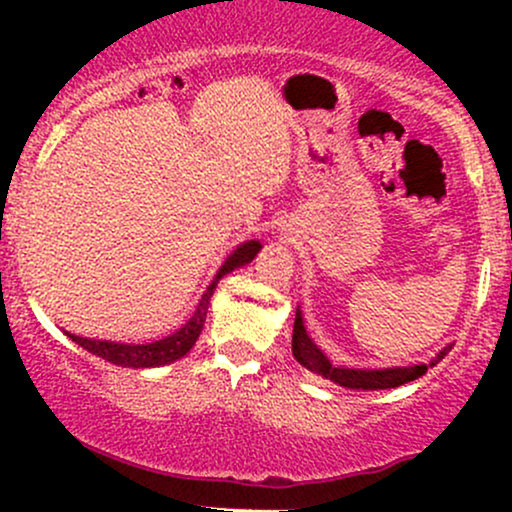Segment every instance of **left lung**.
I'll return each instance as SVG.
<instances>
[{
	"label": "left lung",
	"instance_id": "left-lung-1",
	"mask_svg": "<svg viewBox=\"0 0 512 512\" xmlns=\"http://www.w3.org/2000/svg\"><path fill=\"white\" fill-rule=\"evenodd\" d=\"M293 356L301 363L303 368L313 370V373L322 375V378L332 380V383L349 387V390H387V387H399L411 380L421 378L426 373V366H409V368H385V370H356V368H339L332 366L330 358L322 354L320 349L313 344V339L308 337L303 327L301 313H296V322H293ZM452 346H445L440 354L433 358L431 366H436L438 361H443L448 356Z\"/></svg>",
	"mask_w": 512,
	"mask_h": 512
}]
</instances>
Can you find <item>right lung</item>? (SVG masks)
<instances>
[{
    "instance_id": "right-lung-1",
    "label": "right lung",
    "mask_w": 512,
    "mask_h": 512,
    "mask_svg": "<svg viewBox=\"0 0 512 512\" xmlns=\"http://www.w3.org/2000/svg\"><path fill=\"white\" fill-rule=\"evenodd\" d=\"M260 248L262 245L257 243V240H250V243L240 245V248L233 252L226 262H223V267L219 269V274H216V279L209 284V289L202 296V301H199L195 315L190 317V322L166 339H158V342H151V344H115V342H101V339L74 337V334H69V337H72V342L84 346L86 351L105 358V361L115 363V366L154 368V366H166V363L178 361V358L185 356L187 351L195 346L199 334H202L204 320H207V310H209V298L214 296V289L216 284H219L221 276L233 272V269L243 267V264L252 262V257L260 252Z\"/></svg>"
}]
</instances>
